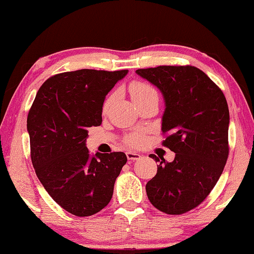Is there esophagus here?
<instances>
[{
	"label": "esophagus",
	"instance_id": "esophagus-1",
	"mask_svg": "<svg viewBox=\"0 0 254 254\" xmlns=\"http://www.w3.org/2000/svg\"><path fill=\"white\" fill-rule=\"evenodd\" d=\"M127 160H132V161L137 160V159L141 158V156H140L139 153L132 152V151H127Z\"/></svg>",
	"mask_w": 254,
	"mask_h": 254
}]
</instances>
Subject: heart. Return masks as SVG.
I'll return each mask as SVG.
<instances>
[{"instance_id":"1","label":"heart","mask_w":254,"mask_h":254,"mask_svg":"<svg viewBox=\"0 0 254 254\" xmlns=\"http://www.w3.org/2000/svg\"><path fill=\"white\" fill-rule=\"evenodd\" d=\"M130 93H131V96L133 98V101H139L141 98H143L145 96H149L151 95V94H157L156 89L151 86L148 85V84H144V83H140V81H134V83H132L130 86ZM113 97L114 95H110L109 97L106 98L105 102H104V106H103V109L107 110V107L110 106V104L113 101ZM142 136L140 134H132L130 136H127V141L130 144L132 145H137L142 142Z\"/></svg>"}]
</instances>
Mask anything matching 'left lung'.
Masks as SVG:
<instances>
[{"mask_svg":"<svg viewBox=\"0 0 254 254\" xmlns=\"http://www.w3.org/2000/svg\"><path fill=\"white\" fill-rule=\"evenodd\" d=\"M136 74L161 92L165 112L162 144L176 153L160 162L157 175L145 185L154 207L171 215L195 208L208 196L229 157L230 113L224 94L194 66H159Z\"/></svg>","mask_w":254,"mask_h":254,"instance_id":"1","label":"left lung"}]
</instances>
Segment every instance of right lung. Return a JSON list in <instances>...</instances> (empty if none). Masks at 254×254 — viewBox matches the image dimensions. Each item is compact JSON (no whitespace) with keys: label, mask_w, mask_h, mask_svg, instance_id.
I'll list each match as a JSON object with an SVG mask.
<instances>
[{"label":"right lung","mask_w":254,"mask_h":254,"mask_svg":"<svg viewBox=\"0 0 254 254\" xmlns=\"http://www.w3.org/2000/svg\"><path fill=\"white\" fill-rule=\"evenodd\" d=\"M128 70L80 69L42 84L29 111L27 130L37 177L56 203L76 216H91L113 196L127 163L124 152L91 156L88 127L102 123L107 94Z\"/></svg>","instance_id":"1"}]
</instances>
